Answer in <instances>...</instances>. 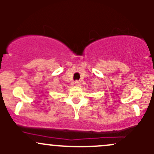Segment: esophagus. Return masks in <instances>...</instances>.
Wrapping results in <instances>:
<instances>
[{
  "instance_id": "obj_1",
  "label": "esophagus",
  "mask_w": 154,
  "mask_h": 154,
  "mask_svg": "<svg viewBox=\"0 0 154 154\" xmlns=\"http://www.w3.org/2000/svg\"><path fill=\"white\" fill-rule=\"evenodd\" d=\"M75 85H76V86H80V81H79V80H76V81H75Z\"/></svg>"
}]
</instances>
